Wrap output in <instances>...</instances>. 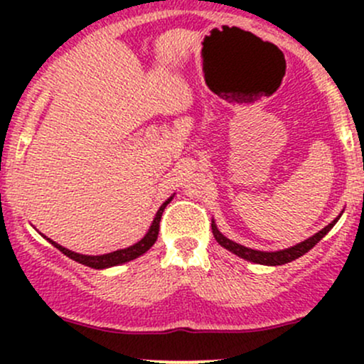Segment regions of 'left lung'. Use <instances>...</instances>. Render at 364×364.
<instances>
[{
    "label": "left lung",
    "mask_w": 364,
    "mask_h": 364,
    "mask_svg": "<svg viewBox=\"0 0 364 364\" xmlns=\"http://www.w3.org/2000/svg\"><path fill=\"white\" fill-rule=\"evenodd\" d=\"M339 217H337L333 223H330L327 228H323L321 231L316 232L315 236L308 237V240H304L303 243L291 246V248H287V250H281V252H258V250H252V248H246V246H243V245H237V243H235V241L228 240V237L220 235L219 229H217V225L214 223H212V232H214V237L217 240V243H219L220 246H224V248L229 250V252L237 255V257L245 258V260L262 263V265H284V263H289L292 260H296V258L303 257L304 253L310 252L313 246L318 243L321 237L327 235L330 229L336 225L337 220H339Z\"/></svg>",
    "instance_id": "left-lung-1"
}]
</instances>
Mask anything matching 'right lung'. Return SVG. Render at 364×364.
<instances>
[{
	"mask_svg": "<svg viewBox=\"0 0 364 364\" xmlns=\"http://www.w3.org/2000/svg\"><path fill=\"white\" fill-rule=\"evenodd\" d=\"M171 198H173V196H171ZM171 198L166 200V202L161 205V208H159V210H157L156 219H154L152 225H150L147 235L141 237L139 243L129 246V248L118 250V252H112V253H107V255H99V257H90V255H80V253L70 252V250L63 248V246H60L58 243H54V241H51V240H49V243L56 246V248L60 250L61 253H65L66 257H70V258H72V260L82 263V265L92 267V269H107V267L119 265V263L129 262V260H133V258H136V257H140V255H144L150 248V246H152L157 241L159 224H161L162 212H164L166 205H168V203L171 202Z\"/></svg>",
	"mask_w": 364,
	"mask_h": 364,
	"instance_id": "add662e5",
	"label": "right lung"
}]
</instances>
